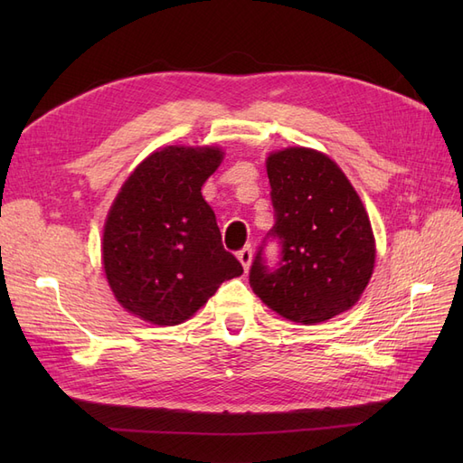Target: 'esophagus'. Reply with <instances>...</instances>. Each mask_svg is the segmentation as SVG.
Returning <instances> with one entry per match:
<instances>
[{
    "label": "esophagus",
    "instance_id": "obj_1",
    "mask_svg": "<svg viewBox=\"0 0 463 463\" xmlns=\"http://www.w3.org/2000/svg\"><path fill=\"white\" fill-rule=\"evenodd\" d=\"M237 259H240V262L243 264V269H245V272L249 270V266H250V260H253V249H250V245H247V247H243L240 253H237Z\"/></svg>",
    "mask_w": 463,
    "mask_h": 463
}]
</instances>
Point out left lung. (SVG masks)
<instances>
[{"mask_svg": "<svg viewBox=\"0 0 463 463\" xmlns=\"http://www.w3.org/2000/svg\"><path fill=\"white\" fill-rule=\"evenodd\" d=\"M274 226L264 240H279L278 269L262 249L249 284L272 311L301 325H317L359 301L374 269V237L357 191L338 164L313 148L289 146L266 160Z\"/></svg>", "mask_w": 463, "mask_h": 463, "instance_id": "obj_1", "label": "left lung"}]
</instances>
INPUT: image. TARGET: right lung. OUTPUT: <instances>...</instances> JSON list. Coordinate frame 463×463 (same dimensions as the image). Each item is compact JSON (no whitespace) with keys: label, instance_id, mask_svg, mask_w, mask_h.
<instances>
[{"label":"right lung","instance_id":"add662e5","mask_svg":"<svg viewBox=\"0 0 463 463\" xmlns=\"http://www.w3.org/2000/svg\"><path fill=\"white\" fill-rule=\"evenodd\" d=\"M222 158L216 146L160 148L135 167L111 204L104 272L123 309L138 318L181 325L222 282L243 274L201 193Z\"/></svg>","mask_w":463,"mask_h":463}]
</instances>
